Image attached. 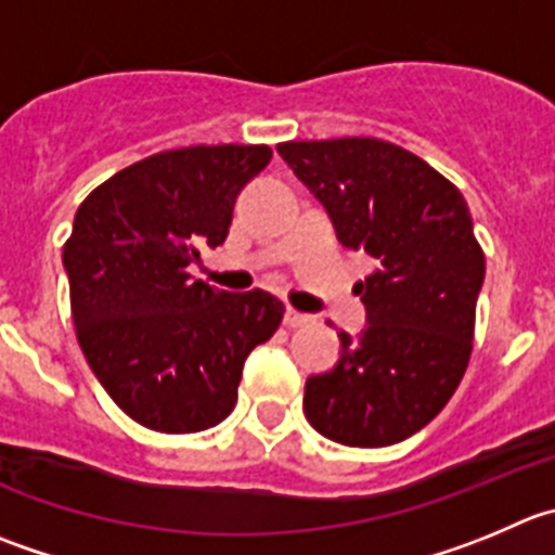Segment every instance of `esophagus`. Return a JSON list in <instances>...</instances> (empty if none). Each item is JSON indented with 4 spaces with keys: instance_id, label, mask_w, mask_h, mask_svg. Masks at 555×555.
I'll list each match as a JSON object with an SVG mask.
<instances>
[{
    "instance_id": "34e87169",
    "label": "esophagus",
    "mask_w": 555,
    "mask_h": 555,
    "mask_svg": "<svg viewBox=\"0 0 555 555\" xmlns=\"http://www.w3.org/2000/svg\"><path fill=\"white\" fill-rule=\"evenodd\" d=\"M283 324H286V326H305V324H310V315L299 313V310H294V308H288L286 315H283Z\"/></svg>"
}]
</instances>
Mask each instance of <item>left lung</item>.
Instances as JSON below:
<instances>
[{"label":"left lung","instance_id":"obj_1","mask_svg":"<svg viewBox=\"0 0 555 555\" xmlns=\"http://www.w3.org/2000/svg\"><path fill=\"white\" fill-rule=\"evenodd\" d=\"M283 160L340 245L376 269L353 286L367 313L340 360L305 382L310 425L346 447H389L427 425L468 367L485 256L461 190L382 139L286 141Z\"/></svg>","mask_w":555,"mask_h":555}]
</instances>
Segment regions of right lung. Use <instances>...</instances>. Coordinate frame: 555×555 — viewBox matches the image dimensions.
Here are the masks:
<instances>
[{"mask_svg": "<svg viewBox=\"0 0 555 555\" xmlns=\"http://www.w3.org/2000/svg\"><path fill=\"white\" fill-rule=\"evenodd\" d=\"M267 144L184 146L122 168L83 198L65 242L70 310L89 367L119 409L160 433H198L236 403L242 367L281 326L283 302L195 281L223 245Z\"/></svg>", "mask_w": 555, "mask_h": 555, "instance_id": "obj_1", "label": "right lung"}]
</instances>
